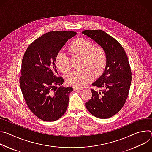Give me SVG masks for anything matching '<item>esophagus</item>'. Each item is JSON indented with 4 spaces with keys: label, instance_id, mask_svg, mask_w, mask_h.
I'll use <instances>...</instances> for the list:
<instances>
[{
    "label": "esophagus",
    "instance_id": "1",
    "mask_svg": "<svg viewBox=\"0 0 152 152\" xmlns=\"http://www.w3.org/2000/svg\"><path fill=\"white\" fill-rule=\"evenodd\" d=\"M73 90H74V91H77L81 90L82 89H81V88H77V87H73Z\"/></svg>",
    "mask_w": 152,
    "mask_h": 152
}]
</instances>
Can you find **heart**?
Segmentation results:
<instances>
[{
    "label": "heart",
    "mask_w": 152,
    "mask_h": 152,
    "mask_svg": "<svg viewBox=\"0 0 152 152\" xmlns=\"http://www.w3.org/2000/svg\"><path fill=\"white\" fill-rule=\"evenodd\" d=\"M69 50L74 54L83 56V66L90 67L96 75L104 70L107 64V55L104 49L100 46H94L92 41L85 38L75 40L69 46ZM57 68L62 73H67L70 70L69 61L66 53L59 52L55 59ZM93 73L89 69L76 70L69 75L67 83L77 88H82L91 82Z\"/></svg>",
    "instance_id": "b5f03b06"
}]
</instances>
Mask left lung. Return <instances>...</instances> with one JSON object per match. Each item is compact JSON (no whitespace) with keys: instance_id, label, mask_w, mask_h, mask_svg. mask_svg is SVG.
<instances>
[{"instance_id":"1","label":"left lung","mask_w":152,"mask_h":152,"mask_svg":"<svg viewBox=\"0 0 152 152\" xmlns=\"http://www.w3.org/2000/svg\"><path fill=\"white\" fill-rule=\"evenodd\" d=\"M82 34L94 40L107 55V64L102 75L93 86L102 88L100 91L91 89L92 97L85 103L86 109L94 117L106 119L118 113L128 96L132 73L126 52L113 37L102 30H85Z\"/></svg>"}]
</instances>
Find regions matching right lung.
Returning <instances> with one entry per match:
<instances>
[{
  "label": "right lung",
  "instance_id": "add662e5",
  "mask_svg": "<svg viewBox=\"0 0 152 152\" xmlns=\"http://www.w3.org/2000/svg\"><path fill=\"white\" fill-rule=\"evenodd\" d=\"M73 31H55L42 35L27 48L21 62L20 86L31 112L39 119L53 121L66 113L72 86L62 87L55 59ZM57 86H59L58 88Z\"/></svg>",
  "mask_w": 152,
  "mask_h": 152
}]
</instances>
